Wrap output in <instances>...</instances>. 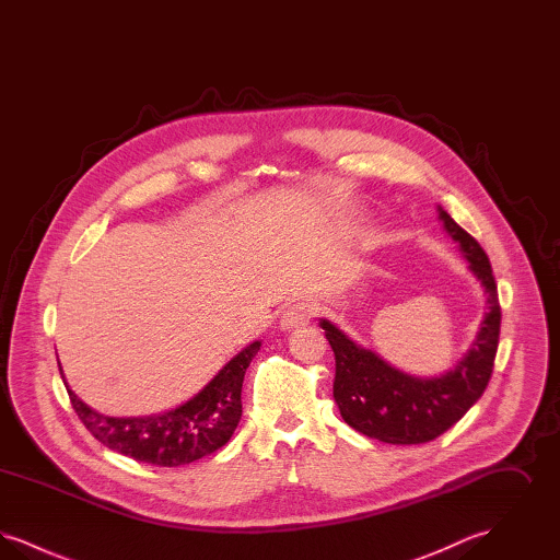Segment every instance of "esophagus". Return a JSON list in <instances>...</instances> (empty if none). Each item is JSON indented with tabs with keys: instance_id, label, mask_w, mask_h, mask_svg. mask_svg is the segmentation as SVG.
Wrapping results in <instances>:
<instances>
[{
	"instance_id": "obj_1",
	"label": "esophagus",
	"mask_w": 560,
	"mask_h": 560,
	"mask_svg": "<svg viewBox=\"0 0 560 560\" xmlns=\"http://www.w3.org/2000/svg\"><path fill=\"white\" fill-rule=\"evenodd\" d=\"M315 315H317V304H315V302H308V300L295 302V304H292V306L283 313L281 327H283V329H293V327L306 325V323L311 320V317H315Z\"/></svg>"
}]
</instances>
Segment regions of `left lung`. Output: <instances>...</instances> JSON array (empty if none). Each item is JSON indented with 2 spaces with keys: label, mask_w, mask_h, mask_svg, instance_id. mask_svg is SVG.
I'll use <instances>...</instances> for the list:
<instances>
[{
  "label": "left lung",
  "mask_w": 560,
  "mask_h": 560,
  "mask_svg": "<svg viewBox=\"0 0 560 560\" xmlns=\"http://www.w3.org/2000/svg\"><path fill=\"white\" fill-rule=\"evenodd\" d=\"M445 231L487 293V313L470 350L439 377H413L390 368L372 350L354 345L336 325L320 319L336 357L334 399L348 427L393 445H418L441 436L480 399L493 372L500 342L495 277L479 241L439 208Z\"/></svg>",
  "instance_id": "8db88e82"
}]
</instances>
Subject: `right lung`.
Returning a JSON list of instances; mask_svg holds the SVG:
<instances>
[{
  "label": "right lung",
  "mask_w": 560,
  "mask_h": 560,
  "mask_svg": "<svg viewBox=\"0 0 560 560\" xmlns=\"http://www.w3.org/2000/svg\"><path fill=\"white\" fill-rule=\"evenodd\" d=\"M258 350V340L247 345L213 375L203 390L160 416L108 418L90 409L69 386L67 393L83 427L108 450L151 466L176 468L229 443L241 420L243 375Z\"/></svg>",
  "instance_id": "1"
}]
</instances>
